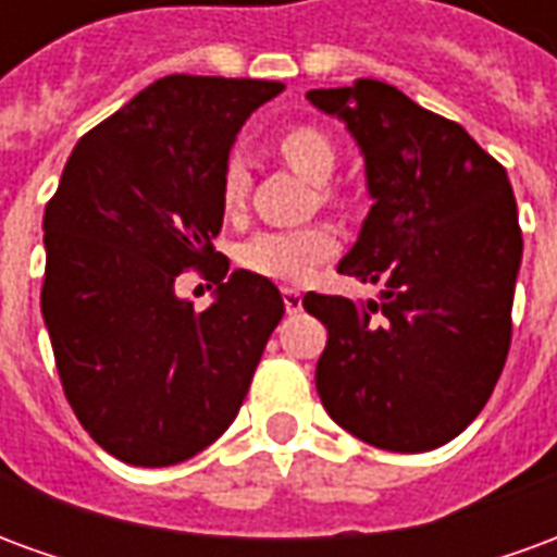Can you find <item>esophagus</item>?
<instances>
[{"label":"esophagus","mask_w":557,"mask_h":557,"mask_svg":"<svg viewBox=\"0 0 557 557\" xmlns=\"http://www.w3.org/2000/svg\"><path fill=\"white\" fill-rule=\"evenodd\" d=\"M283 304H286V313H298L301 310V292L283 289Z\"/></svg>","instance_id":"34e87169"}]
</instances>
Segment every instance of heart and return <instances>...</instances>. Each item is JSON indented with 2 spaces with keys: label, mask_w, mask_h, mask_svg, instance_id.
Wrapping results in <instances>:
<instances>
[{
  "label": "heart",
  "mask_w": 557,
  "mask_h": 557,
  "mask_svg": "<svg viewBox=\"0 0 557 557\" xmlns=\"http://www.w3.org/2000/svg\"><path fill=\"white\" fill-rule=\"evenodd\" d=\"M277 151L292 170L307 182L319 184V199L339 202V190L327 178L337 170V146L322 127L310 122L283 127L277 134ZM247 170L238 158H230L220 170V206L226 214L242 211L247 199ZM339 235L331 223H310L298 230H265L238 247V262L259 277L280 280V283H301L337 253Z\"/></svg>",
  "instance_id": "obj_1"
}]
</instances>
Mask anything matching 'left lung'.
<instances>
[{"label":"left lung","mask_w":557,"mask_h":557,"mask_svg":"<svg viewBox=\"0 0 557 557\" xmlns=\"http://www.w3.org/2000/svg\"><path fill=\"white\" fill-rule=\"evenodd\" d=\"M307 98L358 139L375 199L339 274L385 283L379 301L304 295L327 327L315 391L373 447H442L486 406L510 351L522 259L510 178L456 122L387 83Z\"/></svg>","instance_id":"obj_1"}]
</instances>
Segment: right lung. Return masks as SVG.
Instances as JSON below:
<instances>
[{"mask_svg":"<svg viewBox=\"0 0 557 557\" xmlns=\"http://www.w3.org/2000/svg\"><path fill=\"white\" fill-rule=\"evenodd\" d=\"M277 79L170 74L83 134L44 211L41 310L71 409L107 454L163 468L220 438L286 313L277 286L214 250L220 170ZM219 283L202 314L174 295Z\"/></svg>","mask_w":557,"mask_h":557,"instance_id":"add662e5","label":"right lung"}]
</instances>
